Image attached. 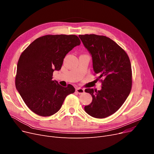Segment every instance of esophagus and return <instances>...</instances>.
<instances>
[{
  "label": "esophagus",
  "instance_id": "1",
  "mask_svg": "<svg viewBox=\"0 0 154 154\" xmlns=\"http://www.w3.org/2000/svg\"><path fill=\"white\" fill-rule=\"evenodd\" d=\"M76 92L79 94H82L84 93V90L82 88H76Z\"/></svg>",
  "mask_w": 154,
  "mask_h": 154
}]
</instances>
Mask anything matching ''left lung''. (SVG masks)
I'll list each match as a JSON object with an SVG mask.
<instances>
[{"instance_id": "obj_1", "label": "left lung", "mask_w": 154, "mask_h": 154, "mask_svg": "<svg viewBox=\"0 0 154 154\" xmlns=\"http://www.w3.org/2000/svg\"><path fill=\"white\" fill-rule=\"evenodd\" d=\"M92 55L93 69L101 79L100 91L86 88L92 101L84 107L91 116L103 119L114 114L122 106L132 88V69L127 53L109 37L95 34L79 35Z\"/></svg>"}]
</instances>
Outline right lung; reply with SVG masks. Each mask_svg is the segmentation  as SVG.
I'll return each instance as SVG.
<instances>
[{
    "label": "right lung",
    "instance_id": "obj_1",
    "mask_svg": "<svg viewBox=\"0 0 154 154\" xmlns=\"http://www.w3.org/2000/svg\"><path fill=\"white\" fill-rule=\"evenodd\" d=\"M80 44L75 35H47L32 42L20 55L17 67L15 87L27 106L35 114L51 116L61 108L66 97L75 92L69 84L63 87L52 80L63 59Z\"/></svg>",
    "mask_w": 154,
    "mask_h": 154
}]
</instances>
